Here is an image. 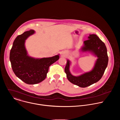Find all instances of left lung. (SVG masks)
<instances>
[{
  "instance_id": "left-lung-1",
  "label": "left lung",
  "mask_w": 120,
  "mask_h": 120,
  "mask_svg": "<svg viewBox=\"0 0 120 120\" xmlns=\"http://www.w3.org/2000/svg\"><path fill=\"white\" fill-rule=\"evenodd\" d=\"M88 39L83 42L84 45L82 48V51L90 52L98 57L93 69L79 76H74L69 70L71 62L69 60H67L64 68L68 80L72 83L82 88L99 81L103 75L108 63L107 51L105 43L94 34L89 35Z\"/></svg>"
}]
</instances>
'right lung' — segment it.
Here are the masks:
<instances>
[{"instance_id": "obj_1", "label": "right lung", "mask_w": 120, "mask_h": 120, "mask_svg": "<svg viewBox=\"0 0 120 120\" xmlns=\"http://www.w3.org/2000/svg\"><path fill=\"white\" fill-rule=\"evenodd\" d=\"M33 30L25 32L15 39L10 52V61L15 75L25 83L35 84L44 80L49 66L57 61L59 55L53 57L34 58L27 55L26 40L35 33Z\"/></svg>"}]
</instances>
